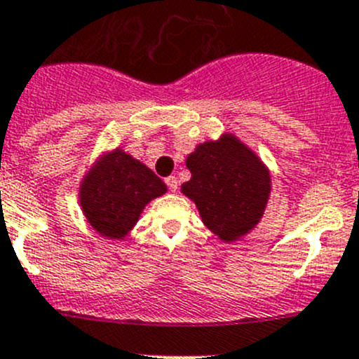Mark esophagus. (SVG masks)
Here are the masks:
<instances>
[{"label": "esophagus", "instance_id": "34e87169", "mask_svg": "<svg viewBox=\"0 0 359 359\" xmlns=\"http://www.w3.org/2000/svg\"><path fill=\"white\" fill-rule=\"evenodd\" d=\"M165 182H166V186H168V189L172 191V193H175L177 191V187H179V182H177V179L173 175H170V177H166L165 179Z\"/></svg>", "mask_w": 359, "mask_h": 359}]
</instances>
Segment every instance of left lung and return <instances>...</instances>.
<instances>
[{
  "mask_svg": "<svg viewBox=\"0 0 359 359\" xmlns=\"http://www.w3.org/2000/svg\"><path fill=\"white\" fill-rule=\"evenodd\" d=\"M191 179L180 193L196 205L206 229L224 243H234L252 233L269 201L271 172L234 133L198 144L187 154Z\"/></svg>",
  "mask_w": 359,
  "mask_h": 359,
  "instance_id": "8db88e82",
  "label": "left lung"
}]
</instances>
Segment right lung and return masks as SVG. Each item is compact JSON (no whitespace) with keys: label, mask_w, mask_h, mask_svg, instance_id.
Instances as JSON below:
<instances>
[{"label":"right lung","mask_w":359,"mask_h":359,"mask_svg":"<svg viewBox=\"0 0 359 359\" xmlns=\"http://www.w3.org/2000/svg\"><path fill=\"white\" fill-rule=\"evenodd\" d=\"M166 193L161 179L121 147L104 151L79 182L78 198L86 222L106 240L123 241L140 213Z\"/></svg>","instance_id":"obj_1"}]
</instances>
